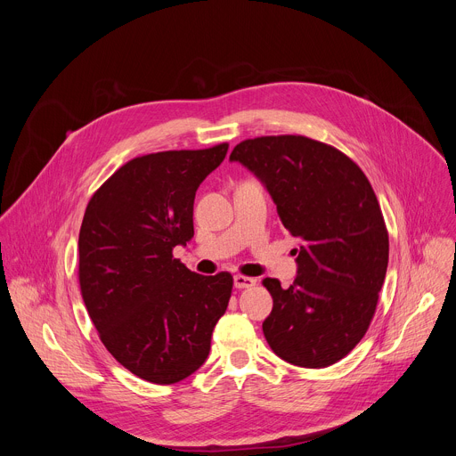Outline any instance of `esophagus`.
Instances as JSON below:
<instances>
[{"label":"esophagus","mask_w":456,"mask_h":456,"mask_svg":"<svg viewBox=\"0 0 456 456\" xmlns=\"http://www.w3.org/2000/svg\"><path fill=\"white\" fill-rule=\"evenodd\" d=\"M256 285V280L254 278H248V276H241V274H236L234 276V287L236 289H250Z\"/></svg>","instance_id":"esophagus-1"}]
</instances>
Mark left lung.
Here are the masks:
<instances>
[{
    "mask_svg": "<svg viewBox=\"0 0 456 456\" xmlns=\"http://www.w3.org/2000/svg\"><path fill=\"white\" fill-rule=\"evenodd\" d=\"M265 185L294 248L289 289L265 278L273 352L303 368L341 361L366 334L387 269V231L375 192L339 150L301 135L240 142L231 157Z\"/></svg>",
    "mask_w": 456,
    "mask_h": 456,
    "instance_id": "obj_1",
    "label": "left lung"
}]
</instances>
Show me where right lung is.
<instances>
[{
    "instance_id": "obj_1",
    "label": "right lung",
    "mask_w": 456,
    "mask_h": 456,
    "mask_svg": "<svg viewBox=\"0 0 456 456\" xmlns=\"http://www.w3.org/2000/svg\"><path fill=\"white\" fill-rule=\"evenodd\" d=\"M229 144L129 160L88 202L79 232L81 294L106 350L137 377L173 384L197 371L225 314L232 276L173 257L192 234L194 194Z\"/></svg>"
}]
</instances>
